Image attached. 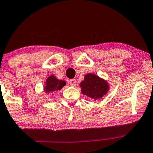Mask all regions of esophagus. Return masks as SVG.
Returning <instances> with one entry per match:
<instances>
[{
  "mask_svg": "<svg viewBox=\"0 0 153 153\" xmlns=\"http://www.w3.org/2000/svg\"><path fill=\"white\" fill-rule=\"evenodd\" d=\"M68 84L71 85V86H75L76 84V81L75 79H70L69 81H68Z\"/></svg>",
  "mask_w": 153,
  "mask_h": 153,
  "instance_id": "obj_1",
  "label": "esophagus"
}]
</instances>
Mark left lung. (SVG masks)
Masks as SVG:
<instances>
[{"mask_svg": "<svg viewBox=\"0 0 153 153\" xmlns=\"http://www.w3.org/2000/svg\"><path fill=\"white\" fill-rule=\"evenodd\" d=\"M80 87L82 93L85 96L94 100L101 98L109 90L107 82L93 74L85 75V79L80 83Z\"/></svg>", "mask_w": 153, "mask_h": 153, "instance_id": "left-lung-1", "label": "left lung"}]
</instances>
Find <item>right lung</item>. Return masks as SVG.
<instances>
[{"label": "right lung", "mask_w": 153, "mask_h": 153, "mask_svg": "<svg viewBox=\"0 0 153 153\" xmlns=\"http://www.w3.org/2000/svg\"><path fill=\"white\" fill-rule=\"evenodd\" d=\"M65 85V82L59 80L54 75H51L47 78L44 86V92L52 93V92L60 90Z\"/></svg>", "instance_id": "add662e5"}]
</instances>
